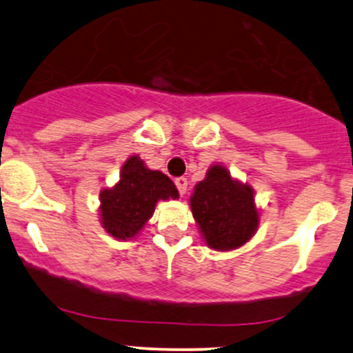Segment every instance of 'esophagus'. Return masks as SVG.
Wrapping results in <instances>:
<instances>
[{
    "mask_svg": "<svg viewBox=\"0 0 353 353\" xmlns=\"http://www.w3.org/2000/svg\"><path fill=\"white\" fill-rule=\"evenodd\" d=\"M174 182H176V188L179 190L181 196H184V194L188 192V179H185V177H177Z\"/></svg>",
    "mask_w": 353,
    "mask_h": 353,
    "instance_id": "1",
    "label": "esophagus"
}]
</instances>
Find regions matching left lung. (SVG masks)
Segmentation results:
<instances>
[{"mask_svg": "<svg viewBox=\"0 0 353 353\" xmlns=\"http://www.w3.org/2000/svg\"><path fill=\"white\" fill-rule=\"evenodd\" d=\"M189 205L204 242L219 252L245 245L261 222L252 185L232 177L217 163L196 184Z\"/></svg>", "mask_w": 353, "mask_h": 353, "instance_id": "8db88e82", "label": "left lung"}]
</instances>
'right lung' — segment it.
I'll list each match as a JSON object with an SVG mask.
<instances>
[{
	"label": "right lung",
	"mask_w": 353,
	"mask_h": 353,
	"mask_svg": "<svg viewBox=\"0 0 353 353\" xmlns=\"http://www.w3.org/2000/svg\"><path fill=\"white\" fill-rule=\"evenodd\" d=\"M174 182L149 169L137 154L121 168L119 181L99 192V222L111 237L132 241L152 217L159 201L177 199Z\"/></svg>",
	"instance_id": "1"
}]
</instances>
